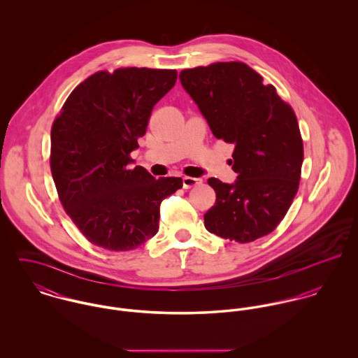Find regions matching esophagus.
Here are the masks:
<instances>
[{
    "label": "esophagus",
    "mask_w": 358,
    "mask_h": 358,
    "mask_svg": "<svg viewBox=\"0 0 358 358\" xmlns=\"http://www.w3.org/2000/svg\"><path fill=\"white\" fill-rule=\"evenodd\" d=\"M203 183V179L200 178H192V176H185L183 178V187L185 189H192L196 186H200Z\"/></svg>",
    "instance_id": "esophagus-1"
}]
</instances>
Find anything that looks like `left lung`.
<instances>
[{
    "label": "left lung",
    "mask_w": 358,
    "mask_h": 358,
    "mask_svg": "<svg viewBox=\"0 0 358 358\" xmlns=\"http://www.w3.org/2000/svg\"><path fill=\"white\" fill-rule=\"evenodd\" d=\"M180 83L215 138L234 145V185L209 178L215 205L206 230L241 244L271 233L299 189L303 141L294 108L243 62L182 70Z\"/></svg>",
    "instance_id": "left-lung-1"
}]
</instances>
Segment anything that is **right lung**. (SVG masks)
Returning a JSON list of instances; mask_svg holds the SVG:
<instances>
[{
    "label": "right lung",
    "instance_id": "right-lung-1",
    "mask_svg": "<svg viewBox=\"0 0 358 358\" xmlns=\"http://www.w3.org/2000/svg\"><path fill=\"white\" fill-rule=\"evenodd\" d=\"M176 70L124 67L98 71L74 88L51 129V172L66 213L94 245L131 251L158 231L159 205L182 178L131 168L154 104Z\"/></svg>",
    "mask_w": 358,
    "mask_h": 358
}]
</instances>
